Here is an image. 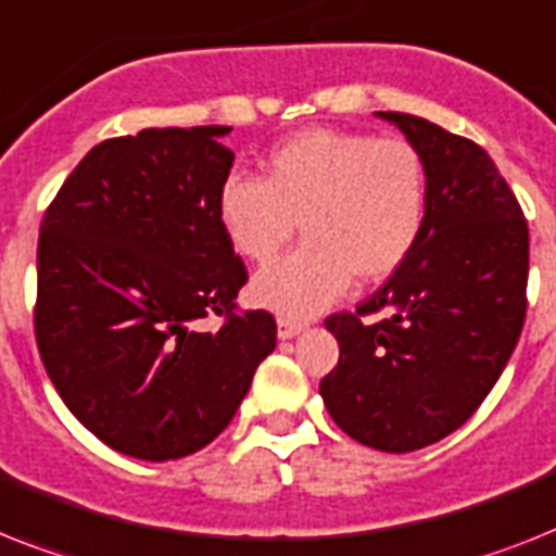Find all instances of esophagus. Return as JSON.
I'll use <instances>...</instances> for the list:
<instances>
[{
	"label": "esophagus",
	"instance_id": "34e87169",
	"mask_svg": "<svg viewBox=\"0 0 556 556\" xmlns=\"http://www.w3.org/2000/svg\"><path fill=\"white\" fill-rule=\"evenodd\" d=\"M302 328H305V323H302V319H293V317H279L277 319L279 340H291V337H296Z\"/></svg>",
	"mask_w": 556,
	"mask_h": 556
}]
</instances>
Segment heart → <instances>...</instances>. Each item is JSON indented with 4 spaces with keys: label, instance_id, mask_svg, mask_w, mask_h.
<instances>
[{
    "label": "heart",
    "instance_id": "heart-1",
    "mask_svg": "<svg viewBox=\"0 0 556 556\" xmlns=\"http://www.w3.org/2000/svg\"><path fill=\"white\" fill-rule=\"evenodd\" d=\"M428 211V168L405 139L311 128L270 148L263 179L228 174L216 219L239 256L270 263L296 233L293 254L265 268L251 296L308 317L337 300L351 277H391L417 248Z\"/></svg>",
    "mask_w": 556,
    "mask_h": 556
}]
</instances>
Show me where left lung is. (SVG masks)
<instances>
[{
    "label": "left lung",
    "instance_id": "left-lung-1",
    "mask_svg": "<svg viewBox=\"0 0 556 556\" xmlns=\"http://www.w3.org/2000/svg\"><path fill=\"white\" fill-rule=\"evenodd\" d=\"M377 116L426 160V225L380 291L325 319L340 359L319 394L351 440L405 454L457 431L514 354L528 308V225L477 142L422 116Z\"/></svg>",
    "mask_w": 556,
    "mask_h": 556
}]
</instances>
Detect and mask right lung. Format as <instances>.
<instances>
[{"label":"right lung","instance_id":"right-lung-1","mask_svg":"<svg viewBox=\"0 0 556 556\" xmlns=\"http://www.w3.org/2000/svg\"><path fill=\"white\" fill-rule=\"evenodd\" d=\"M231 128H146L90 148L45 211L34 331L45 371L90 434L165 463L219 437L277 345L239 311L245 263L216 219ZM219 316L216 332L202 318Z\"/></svg>","mask_w":556,"mask_h":556}]
</instances>
